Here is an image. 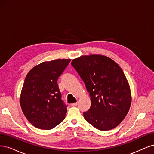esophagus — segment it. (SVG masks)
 Segmentation results:
<instances>
[{
    "label": "esophagus",
    "mask_w": 154,
    "mask_h": 154,
    "mask_svg": "<svg viewBox=\"0 0 154 154\" xmlns=\"http://www.w3.org/2000/svg\"><path fill=\"white\" fill-rule=\"evenodd\" d=\"M77 105H78V102H76V103H74L71 104V105L72 106H77Z\"/></svg>",
    "instance_id": "34e87169"
}]
</instances>
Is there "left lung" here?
Segmentation results:
<instances>
[{
  "label": "left lung",
  "mask_w": 154,
  "mask_h": 154,
  "mask_svg": "<svg viewBox=\"0 0 154 154\" xmlns=\"http://www.w3.org/2000/svg\"><path fill=\"white\" fill-rule=\"evenodd\" d=\"M71 65L84 82L91 106L83 112L87 122L100 130L116 127L128 112L130 87L123 70L114 60L102 55L83 56Z\"/></svg>",
  "instance_id": "obj_1"
}]
</instances>
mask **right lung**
<instances>
[{
	"label": "right lung",
	"instance_id": "right-lung-1",
	"mask_svg": "<svg viewBox=\"0 0 154 154\" xmlns=\"http://www.w3.org/2000/svg\"><path fill=\"white\" fill-rule=\"evenodd\" d=\"M70 59H58L41 63L27 73L20 103L27 120L39 129L50 130L66 118L67 106L57 83Z\"/></svg>",
	"mask_w": 154,
	"mask_h": 154
}]
</instances>
